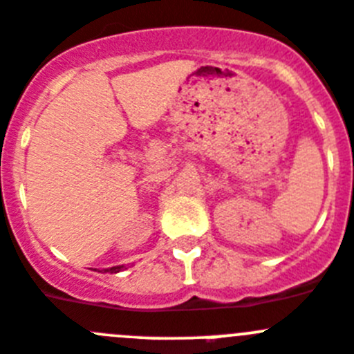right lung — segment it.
Segmentation results:
<instances>
[{
  "label": "right lung",
  "mask_w": 354,
  "mask_h": 354,
  "mask_svg": "<svg viewBox=\"0 0 354 354\" xmlns=\"http://www.w3.org/2000/svg\"><path fill=\"white\" fill-rule=\"evenodd\" d=\"M122 268H123V266H114V268H109V270H107V272L118 273V272H122Z\"/></svg>",
  "instance_id": "1"
}]
</instances>
